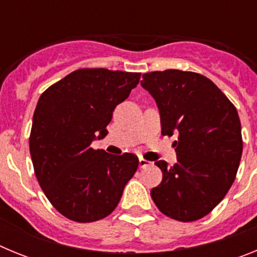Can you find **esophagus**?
I'll use <instances>...</instances> for the list:
<instances>
[{"instance_id":"34e87169","label":"esophagus","mask_w":257,"mask_h":257,"mask_svg":"<svg viewBox=\"0 0 257 257\" xmlns=\"http://www.w3.org/2000/svg\"><path fill=\"white\" fill-rule=\"evenodd\" d=\"M149 165H152V162H149V161L144 160L143 157H140V158H139V166L142 167V169H144V167H147V166H149Z\"/></svg>"}]
</instances>
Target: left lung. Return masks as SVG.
Here are the masks:
<instances>
[{"mask_svg": "<svg viewBox=\"0 0 257 257\" xmlns=\"http://www.w3.org/2000/svg\"><path fill=\"white\" fill-rule=\"evenodd\" d=\"M140 83L156 100L163 135L178 134V163L157 161L163 178L151 190L152 199L171 219H202L237 175L243 149L237 109L211 79L194 72H151Z\"/></svg>", "mask_w": 257, "mask_h": 257, "instance_id": "1", "label": "left lung"}]
</instances>
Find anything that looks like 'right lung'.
<instances>
[{
	"mask_svg": "<svg viewBox=\"0 0 257 257\" xmlns=\"http://www.w3.org/2000/svg\"><path fill=\"white\" fill-rule=\"evenodd\" d=\"M142 73L104 68L78 69L38 99L29 151L36 176L51 205L68 219L91 222L112 213L138 170L133 153L95 151L113 110L139 83Z\"/></svg>",
	"mask_w": 257,
	"mask_h": 257,
	"instance_id": "right-lung-1",
	"label": "right lung"
}]
</instances>
